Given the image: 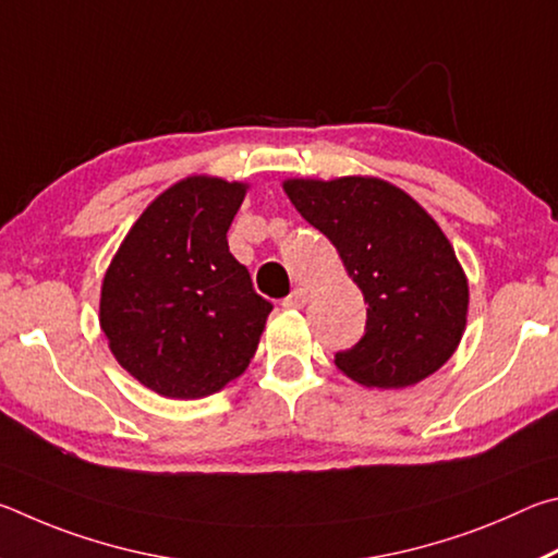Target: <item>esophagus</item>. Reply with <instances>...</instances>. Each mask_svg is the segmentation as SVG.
<instances>
[{"label":"esophagus","mask_w":558,"mask_h":558,"mask_svg":"<svg viewBox=\"0 0 558 558\" xmlns=\"http://www.w3.org/2000/svg\"><path fill=\"white\" fill-rule=\"evenodd\" d=\"M308 304V289L304 287H296L291 294L284 299V306L287 308H304Z\"/></svg>","instance_id":"esophagus-1"}]
</instances>
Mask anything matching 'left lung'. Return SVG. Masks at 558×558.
Segmentation results:
<instances>
[{
	"mask_svg": "<svg viewBox=\"0 0 558 558\" xmlns=\"http://www.w3.org/2000/svg\"><path fill=\"white\" fill-rule=\"evenodd\" d=\"M301 218L333 242L367 304L365 336L336 353L363 387L402 389L448 363L468 324V277L438 222L377 175L287 179Z\"/></svg>",
	"mask_w": 558,
	"mask_h": 558,
	"instance_id": "obj_1",
	"label": "left lung"
}]
</instances>
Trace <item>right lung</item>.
<instances>
[{
	"instance_id": "obj_1",
	"label": "right lung",
	"mask_w": 558,
	"mask_h": 558,
	"mask_svg": "<svg viewBox=\"0 0 558 558\" xmlns=\"http://www.w3.org/2000/svg\"><path fill=\"white\" fill-rule=\"evenodd\" d=\"M247 189L205 173L173 183L146 205L105 271L107 345L156 395L220 392L257 353L271 304L228 247Z\"/></svg>"
}]
</instances>
